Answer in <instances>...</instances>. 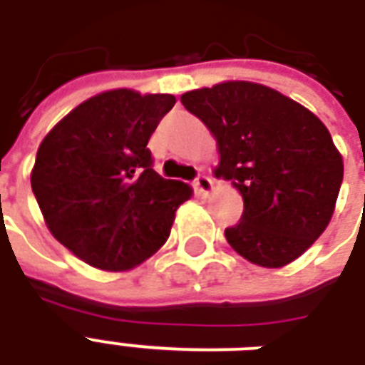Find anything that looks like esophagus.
Wrapping results in <instances>:
<instances>
[{
    "label": "esophagus",
    "mask_w": 365,
    "mask_h": 365,
    "mask_svg": "<svg viewBox=\"0 0 365 365\" xmlns=\"http://www.w3.org/2000/svg\"><path fill=\"white\" fill-rule=\"evenodd\" d=\"M195 190H197L199 195L209 197V195H211L215 190L213 180H211L209 175H197V180H195Z\"/></svg>",
    "instance_id": "1"
}]
</instances>
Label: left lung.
<instances>
[{"mask_svg":"<svg viewBox=\"0 0 365 365\" xmlns=\"http://www.w3.org/2000/svg\"><path fill=\"white\" fill-rule=\"evenodd\" d=\"M217 140L215 175L245 201L229 245L262 268H283L329 227L344 175L342 154L313 111L268 86L242 80L183 93Z\"/></svg>","mask_w":365,"mask_h":365,"instance_id":"obj_1","label":"left lung"}]
</instances>
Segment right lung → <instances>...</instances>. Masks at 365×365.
<instances>
[{"instance_id":"obj_1","label":"right lung","mask_w":365,"mask_h":365,"mask_svg":"<svg viewBox=\"0 0 365 365\" xmlns=\"http://www.w3.org/2000/svg\"><path fill=\"white\" fill-rule=\"evenodd\" d=\"M170 93L109 90L86 99L44 136L31 187L46 227L91 268L127 272L158 252L187 183L152 170L148 138Z\"/></svg>"}]
</instances>
